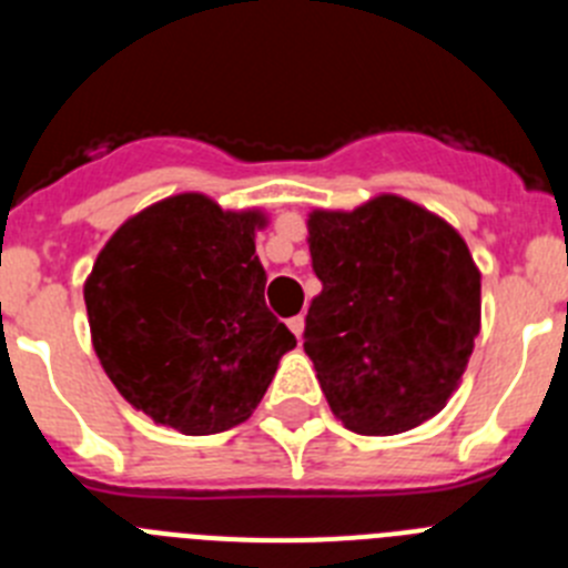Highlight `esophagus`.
Returning a JSON list of instances; mask_svg holds the SVG:
<instances>
[{"label": "esophagus", "mask_w": 568, "mask_h": 568, "mask_svg": "<svg viewBox=\"0 0 568 568\" xmlns=\"http://www.w3.org/2000/svg\"><path fill=\"white\" fill-rule=\"evenodd\" d=\"M287 327L293 329L295 338H301V333H304V315H295V318H290Z\"/></svg>", "instance_id": "esophagus-1"}]
</instances>
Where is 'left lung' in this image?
Segmentation results:
<instances>
[{
	"label": "left lung",
	"mask_w": 568,
	"mask_h": 568,
	"mask_svg": "<svg viewBox=\"0 0 568 568\" xmlns=\"http://www.w3.org/2000/svg\"><path fill=\"white\" fill-rule=\"evenodd\" d=\"M324 284L304 353L335 418L398 435L435 418L458 389L480 333V270L453 224L395 193L355 210H313Z\"/></svg>",
	"instance_id": "1"
}]
</instances>
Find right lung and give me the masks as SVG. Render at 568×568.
<instances>
[{"label": "right lung", "mask_w": 568, "mask_h": 568, "mask_svg": "<svg viewBox=\"0 0 568 568\" xmlns=\"http://www.w3.org/2000/svg\"><path fill=\"white\" fill-rule=\"evenodd\" d=\"M261 210L179 193L130 215L84 281L90 338L122 398L182 435L244 424L295 346L264 304Z\"/></svg>", "instance_id": "right-lung-1"}]
</instances>
